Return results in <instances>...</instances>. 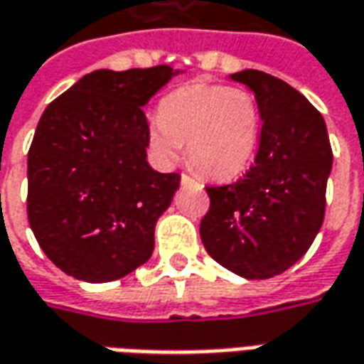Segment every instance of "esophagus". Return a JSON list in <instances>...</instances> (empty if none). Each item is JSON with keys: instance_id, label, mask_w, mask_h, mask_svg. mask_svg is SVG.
<instances>
[{"instance_id": "34e87169", "label": "esophagus", "mask_w": 364, "mask_h": 364, "mask_svg": "<svg viewBox=\"0 0 364 364\" xmlns=\"http://www.w3.org/2000/svg\"><path fill=\"white\" fill-rule=\"evenodd\" d=\"M181 183H183V185H199V183L195 181V179H193V177H191V175H187V173L181 175Z\"/></svg>"}]
</instances>
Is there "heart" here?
<instances>
[{"instance_id":"heart-1","label":"heart","mask_w":364,"mask_h":364,"mask_svg":"<svg viewBox=\"0 0 364 364\" xmlns=\"http://www.w3.org/2000/svg\"><path fill=\"white\" fill-rule=\"evenodd\" d=\"M258 100L240 86L193 82L175 88L149 122L147 139L161 164H173L179 149L199 173L235 179L250 165L260 141Z\"/></svg>"}]
</instances>
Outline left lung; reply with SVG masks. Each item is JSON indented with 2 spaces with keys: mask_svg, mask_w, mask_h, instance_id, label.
I'll return each instance as SVG.
<instances>
[{
  "mask_svg": "<svg viewBox=\"0 0 364 364\" xmlns=\"http://www.w3.org/2000/svg\"><path fill=\"white\" fill-rule=\"evenodd\" d=\"M230 78L258 100L260 146L242 179L207 187L200 240L226 270L268 279L291 268L323 225L331 144L323 116L288 82L254 68Z\"/></svg>",
  "mask_w": 364,
  "mask_h": 364,
  "instance_id": "obj_1",
  "label": "left lung"
}]
</instances>
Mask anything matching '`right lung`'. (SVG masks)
Masks as SVG:
<instances>
[{"label": "right lung", "instance_id": "obj_1", "mask_svg": "<svg viewBox=\"0 0 364 364\" xmlns=\"http://www.w3.org/2000/svg\"><path fill=\"white\" fill-rule=\"evenodd\" d=\"M179 73L100 68L43 112L27 156V217L43 252L68 276L104 284L151 258L156 223L181 175L147 164L141 108Z\"/></svg>", "mask_w": 364, "mask_h": 364}]
</instances>
